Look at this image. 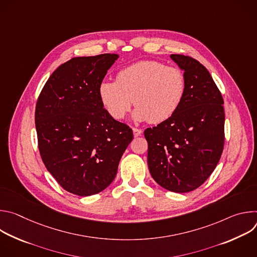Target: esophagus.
<instances>
[{"label": "esophagus", "instance_id": "obj_1", "mask_svg": "<svg viewBox=\"0 0 257 257\" xmlns=\"http://www.w3.org/2000/svg\"><path fill=\"white\" fill-rule=\"evenodd\" d=\"M132 130H133V135H134V137H138V136H140L141 133H142V130H141V129H138V128H133Z\"/></svg>", "mask_w": 257, "mask_h": 257}]
</instances>
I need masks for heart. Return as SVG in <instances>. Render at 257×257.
Masks as SVG:
<instances>
[{
    "label": "heart",
    "instance_id": "1",
    "mask_svg": "<svg viewBox=\"0 0 257 257\" xmlns=\"http://www.w3.org/2000/svg\"><path fill=\"white\" fill-rule=\"evenodd\" d=\"M186 92L184 72L158 61H140L120 70L116 81L102 80L99 99L116 120L136 106L134 118L154 124L170 119L180 107Z\"/></svg>",
    "mask_w": 257,
    "mask_h": 257
}]
</instances>
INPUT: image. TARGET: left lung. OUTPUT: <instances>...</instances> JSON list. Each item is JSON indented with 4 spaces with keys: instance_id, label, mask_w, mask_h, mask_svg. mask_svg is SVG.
I'll list each match as a JSON object with an SVG mask.
<instances>
[{
    "instance_id": "8db88e82",
    "label": "left lung",
    "mask_w": 257,
    "mask_h": 257,
    "mask_svg": "<svg viewBox=\"0 0 257 257\" xmlns=\"http://www.w3.org/2000/svg\"><path fill=\"white\" fill-rule=\"evenodd\" d=\"M184 71L186 92L178 111L144 131L152 177L163 188L190 192L206 181L225 142L224 99L207 69L184 55H171Z\"/></svg>"
}]
</instances>
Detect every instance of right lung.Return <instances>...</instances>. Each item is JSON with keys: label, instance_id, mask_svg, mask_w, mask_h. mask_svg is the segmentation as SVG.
<instances>
[{"label": "right lung", "instance_id": "add662e5", "mask_svg": "<svg viewBox=\"0 0 257 257\" xmlns=\"http://www.w3.org/2000/svg\"><path fill=\"white\" fill-rule=\"evenodd\" d=\"M119 58L77 57L59 66L35 106L39 150L47 170L66 191L89 196L115 179L133 139L132 129L107 113L98 85Z\"/></svg>", "mask_w": 257, "mask_h": 257}]
</instances>
